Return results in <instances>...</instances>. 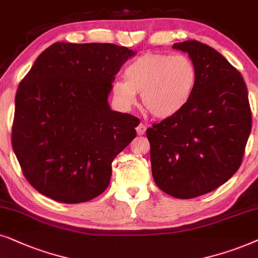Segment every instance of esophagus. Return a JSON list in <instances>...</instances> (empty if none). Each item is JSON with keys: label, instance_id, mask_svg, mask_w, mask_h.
I'll return each mask as SVG.
<instances>
[{"label": "esophagus", "instance_id": "34e87169", "mask_svg": "<svg viewBox=\"0 0 258 258\" xmlns=\"http://www.w3.org/2000/svg\"><path fill=\"white\" fill-rule=\"evenodd\" d=\"M146 128H147L146 125H144V123H140V125L137 126V135H138V136L145 135Z\"/></svg>", "mask_w": 258, "mask_h": 258}]
</instances>
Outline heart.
<instances>
[{
	"instance_id": "heart-1",
	"label": "heart",
	"mask_w": 258,
	"mask_h": 258,
	"mask_svg": "<svg viewBox=\"0 0 258 258\" xmlns=\"http://www.w3.org/2000/svg\"><path fill=\"white\" fill-rule=\"evenodd\" d=\"M197 85V68L186 55L145 53L128 63L125 80H115L112 93L120 107L135 105L137 93L156 118L166 119L183 109Z\"/></svg>"
}]
</instances>
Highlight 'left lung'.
Here are the masks:
<instances>
[{
	"label": "left lung",
	"instance_id": "1",
	"mask_svg": "<svg viewBox=\"0 0 258 258\" xmlns=\"http://www.w3.org/2000/svg\"><path fill=\"white\" fill-rule=\"evenodd\" d=\"M197 68L190 101L146 131L151 166L165 194L190 199L211 192L239 169L251 132L248 89L241 73L199 41L174 43Z\"/></svg>",
	"mask_w": 258,
	"mask_h": 258
}]
</instances>
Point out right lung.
<instances>
[{"label":"right lung","mask_w":258,"mask_h":258,"mask_svg":"<svg viewBox=\"0 0 258 258\" xmlns=\"http://www.w3.org/2000/svg\"><path fill=\"white\" fill-rule=\"evenodd\" d=\"M136 51L113 43L56 42L20 82L12 144L26 179L56 202L84 203L107 188L112 161L136 138V116L108 95Z\"/></svg>","instance_id":"add662e5"}]
</instances>
